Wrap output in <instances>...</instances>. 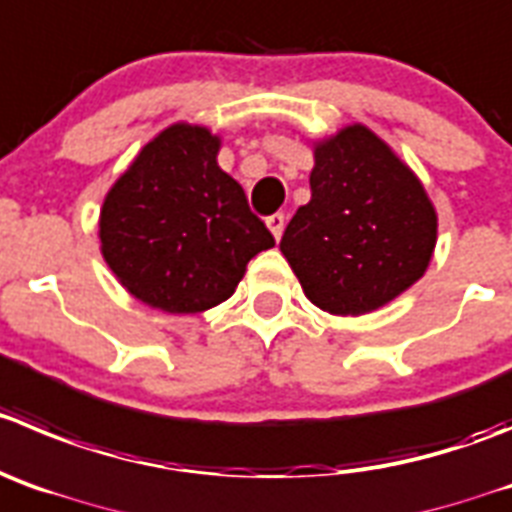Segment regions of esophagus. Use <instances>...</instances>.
I'll list each match as a JSON object with an SVG mask.
<instances>
[{"label":"esophagus","mask_w":512,"mask_h":512,"mask_svg":"<svg viewBox=\"0 0 512 512\" xmlns=\"http://www.w3.org/2000/svg\"><path fill=\"white\" fill-rule=\"evenodd\" d=\"M265 222H267V227H270L272 237H275V240H280V237H283V229H285V214L275 212V214H270Z\"/></svg>","instance_id":"obj_1"}]
</instances>
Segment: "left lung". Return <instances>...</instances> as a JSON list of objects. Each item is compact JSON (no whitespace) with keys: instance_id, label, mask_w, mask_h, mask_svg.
<instances>
[{"instance_id":"1","label":"left lung","mask_w":512,"mask_h":512,"mask_svg":"<svg viewBox=\"0 0 512 512\" xmlns=\"http://www.w3.org/2000/svg\"><path fill=\"white\" fill-rule=\"evenodd\" d=\"M437 214L407 164L366 126L315 146L310 202L280 250L310 303L364 315L417 283L432 260Z\"/></svg>"}]
</instances>
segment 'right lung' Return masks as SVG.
<instances>
[{
    "instance_id": "right-lung-1",
    "label": "right lung",
    "mask_w": 512,
    "mask_h": 512,
    "mask_svg": "<svg viewBox=\"0 0 512 512\" xmlns=\"http://www.w3.org/2000/svg\"><path fill=\"white\" fill-rule=\"evenodd\" d=\"M219 138L174 123L141 148L100 209V250L123 288L166 313H202L234 293L275 237L217 166Z\"/></svg>"
}]
</instances>
